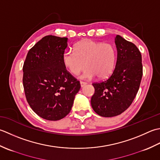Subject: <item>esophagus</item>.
<instances>
[{
  "label": "esophagus",
  "mask_w": 160,
  "mask_h": 160,
  "mask_svg": "<svg viewBox=\"0 0 160 160\" xmlns=\"http://www.w3.org/2000/svg\"><path fill=\"white\" fill-rule=\"evenodd\" d=\"M80 84H81V87L83 88V87L86 86L87 83L86 82H83V81H80Z\"/></svg>",
  "instance_id": "obj_1"
}]
</instances>
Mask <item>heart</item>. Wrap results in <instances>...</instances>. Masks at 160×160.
I'll list each match as a JSON object with an SVG mask.
<instances>
[{"mask_svg": "<svg viewBox=\"0 0 160 160\" xmlns=\"http://www.w3.org/2000/svg\"><path fill=\"white\" fill-rule=\"evenodd\" d=\"M116 55V49L112 44L84 40L74 46V52H65L62 59L64 66L74 75L86 66L87 70L80 78L90 80L97 76L99 79L109 77L115 69Z\"/></svg>", "mask_w": 160, "mask_h": 160, "instance_id": "1", "label": "heart"}]
</instances>
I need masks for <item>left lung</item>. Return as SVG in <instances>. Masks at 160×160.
Wrapping results in <instances>:
<instances>
[{"instance_id":"8db88e82","label":"left lung","mask_w":160,"mask_h":160,"mask_svg":"<svg viewBox=\"0 0 160 160\" xmlns=\"http://www.w3.org/2000/svg\"><path fill=\"white\" fill-rule=\"evenodd\" d=\"M117 51L115 69L107 79L92 83L91 98L94 111L104 117L119 115L131 105L139 88L142 77V55L131 42L117 35Z\"/></svg>"}]
</instances>
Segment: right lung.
<instances>
[{"mask_svg": "<svg viewBox=\"0 0 160 160\" xmlns=\"http://www.w3.org/2000/svg\"><path fill=\"white\" fill-rule=\"evenodd\" d=\"M68 38L48 35L32 47L22 68L26 99L43 119L57 121L70 112L80 83L66 69L62 57Z\"/></svg>", "mask_w": 160, "mask_h": 160, "instance_id": "right-lung-1", "label": "right lung"}]
</instances>
